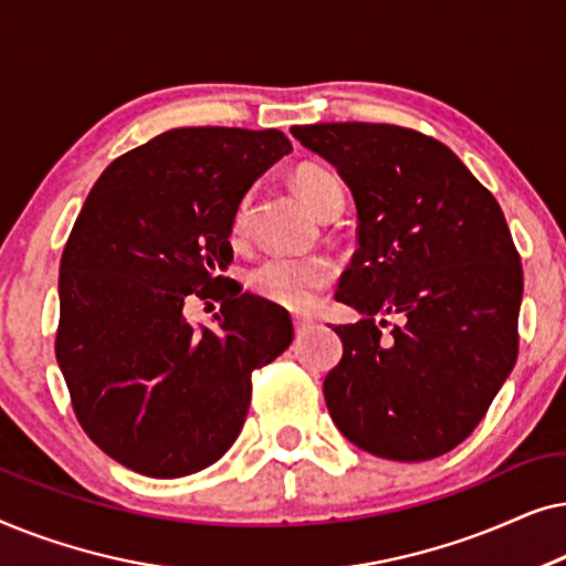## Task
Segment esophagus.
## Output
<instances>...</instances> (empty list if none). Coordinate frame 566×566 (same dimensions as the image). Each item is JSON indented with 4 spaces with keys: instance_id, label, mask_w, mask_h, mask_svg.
Instances as JSON below:
<instances>
[{
    "instance_id": "obj_1",
    "label": "esophagus",
    "mask_w": 566,
    "mask_h": 566,
    "mask_svg": "<svg viewBox=\"0 0 566 566\" xmlns=\"http://www.w3.org/2000/svg\"><path fill=\"white\" fill-rule=\"evenodd\" d=\"M312 319H308V316H301V314H296L293 316V329H296V335H306L308 329H312Z\"/></svg>"
}]
</instances>
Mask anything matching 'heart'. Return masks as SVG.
Returning a JSON list of instances; mask_svg holds the SVG:
<instances>
[{"label":"heart","mask_w":566,"mask_h":566,"mask_svg":"<svg viewBox=\"0 0 566 566\" xmlns=\"http://www.w3.org/2000/svg\"><path fill=\"white\" fill-rule=\"evenodd\" d=\"M293 185H296L301 198L312 206V211L319 213L322 219L332 208H343L345 203L343 182H339V177L329 167L301 165L293 172ZM250 221L252 198L244 196L234 211V221H231L234 234H247ZM335 262L327 254H270V258L260 260L247 273V285L260 298L270 301V304L301 312V308L312 306L316 293L335 281Z\"/></svg>","instance_id":"b5f03b06"}]
</instances>
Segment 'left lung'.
<instances>
[{"mask_svg":"<svg viewBox=\"0 0 566 566\" xmlns=\"http://www.w3.org/2000/svg\"><path fill=\"white\" fill-rule=\"evenodd\" d=\"M337 167L358 208V252L337 301L343 360L324 378L339 432L389 461L467 440L517 360L523 268L502 208L446 144L389 123L293 126ZM398 324L382 335L388 316Z\"/></svg>","mask_w":566,"mask_h":566,"instance_id":"8db88e82","label":"left lung"}]
</instances>
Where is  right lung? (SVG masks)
Wrapping results in <instances>:
<instances>
[{
	"label": "right lung",
	"mask_w": 566,
	"mask_h": 566,
	"mask_svg": "<svg viewBox=\"0 0 566 566\" xmlns=\"http://www.w3.org/2000/svg\"><path fill=\"white\" fill-rule=\"evenodd\" d=\"M289 151L275 128H175L84 200L61 254L56 360L82 430L126 469L177 479L219 461L252 370L291 345L289 312L221 275L239 200ZM190 295L222 301L213 328L184 319Z\"/></svg>",
	"instance_id": "1"
}]
</instances>
